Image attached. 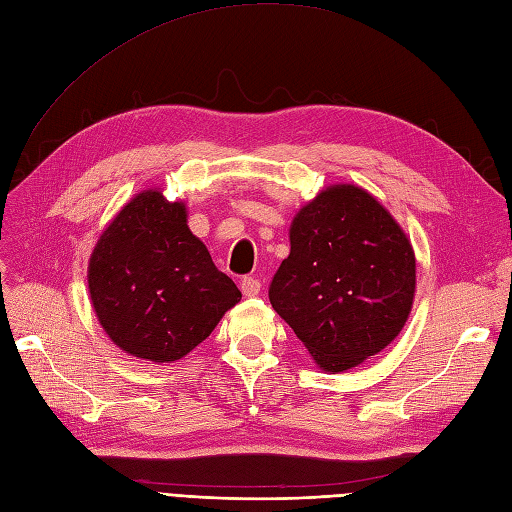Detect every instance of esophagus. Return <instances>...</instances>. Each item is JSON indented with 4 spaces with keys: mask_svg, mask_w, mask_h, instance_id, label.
Masks as SVG:
<instances>
[{
    "mask_svg": "<svg viewBox=\"0 0 512 512\" xmlns=\"http://www.w3.org/2000/svg\"><path fill=\"white\" fill-rule=\"evenodd\" d=\"M240 289L246 297H255L261 291V282L255 276H244L240 280Z\"/></svg>",
    "mask_w": 512,
    "mask_h": 512,
    "instance_id": "obj_1",
    "label": "esophagus"
}]
</instances>
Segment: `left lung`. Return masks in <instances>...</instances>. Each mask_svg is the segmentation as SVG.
<instances>
[{"label":"left lung","mask_w":512,"mask_h":512,"mask_svg":"<svg viewBox=\"0 0 512 512\" xmlns=\"http://www.w3.org/2000/svg\"><path fill=\"white\" fill-rule=\"evenodd\" d=\"M415 293L413 249L365 189L333 185L301 208L270 304L325 371H346L401 333Z\"/></svg>","instance_id":"8db88e82"}]
</instances>
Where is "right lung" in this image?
Returning <instances> with one entry per match:
<instances>
[{
    "label": "right lung",
    "instance_id": "1",
    "mask_svg": "<svg viewBox=\"0 0 512 512\" xmlns=\"http://www.w3.org/2000/svg\"><path fill=\"white\" fill-rule=\"evenodd\" d=\"M88 289L113 344L154 363L192 352L242 297L189 232L185 206L158 189L132 198L103 232Z\"/></svg>",
    "mask_w": 512,
    "mask_h": 512
}]
</instances>
